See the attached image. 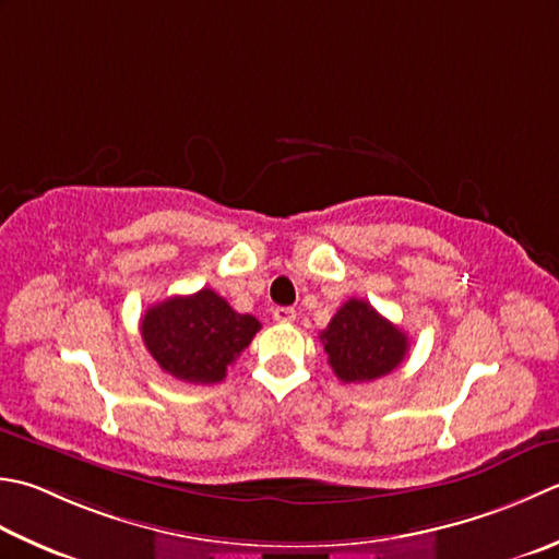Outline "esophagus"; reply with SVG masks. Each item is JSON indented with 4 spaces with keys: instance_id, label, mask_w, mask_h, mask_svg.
<instances>
[{
    "instance_id": "esophagus-1",
    "label": "esophagus",
    "mask_w": 559,
    "mask_h": 559,
    "mask_svg": "<svg viewBox=\"0 0 559 559\" xmlns=\"http://www.w3.org/2000/svg\"><path fill=\"white\" fill-rule=\"evenodd\" d=\"M273 320L278 324H290L295 320V310L293 308H276L273 310Z\"/></svg>"
}]
</instances>
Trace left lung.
Instances as JSON below:
<instances>
[{
  "label": "left lung",
  "mask_w": 559,
  "mask_h": 559,
  "mask_svg": "<svg viewBox=\"0 0 559 559\" xmlns=\"http://www.w3.org/2000/svg\"><path fill=\"white\" fill-rule=\"evenodd\" d=\"M320 342L342 382H370L395 370L409 352V338L373 305L352 298L336 310Z\"/></svg>",
  "instance_id": "obj_1"
}]
</instances>
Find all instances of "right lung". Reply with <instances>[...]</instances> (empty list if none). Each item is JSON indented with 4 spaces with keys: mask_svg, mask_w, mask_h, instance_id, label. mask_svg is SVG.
I'll return each instance as SVG.
<instances>
[{
    "mask_svg": "<svg viewBox=\"0 0 559 559\" xmlns=\"http://www.w3.org/2000/svg\"><path fill=\"white\" fill-rule=\"evenodd\" d=\"M259 330L257 317L235 312L211 288L152 305L140 322L142 342L164 373L193 385L221 382Z\"/></svg>",
    "mask_w": 559,
    "mask_h": 559,
    "instance_id": "add662e5",
    "label": "right lung"
}]
</instances>
